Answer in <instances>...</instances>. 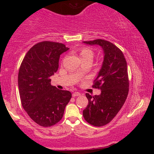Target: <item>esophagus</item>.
Masks as SVG:
<instances>
[{
    "label": "esophagus",
    "instance_id": "esophagus-1",
    "mask_svg": "<svg viewBox=\"0 0 154 154\" xmlns=\"http://www.w3.org/2000/svg\"><path fill=\"white\" fill-rule=\"evenodd\" d=\"M80 95V93L79 92H75V93H72V96L73 97H77V96H79Z\"/></svg>",
    "mask_w": 154,
    "mask_h": 154
}]
</instances>
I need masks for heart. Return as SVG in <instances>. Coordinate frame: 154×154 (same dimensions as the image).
I'll return each instance as SVG.
<instances>
[{
    "label": "heart",
    "instance_id": "obj_1",
    "mask_svg": "<svg viewBox=\"0 0 154 154\" xmlns=\"http://www.w3.org/2000/svg\"><path fill=\"white\" fill-rule=\"evenodd\" d=\"M79 56L81 60L89 59L92 60L93 57V51L88 47H83L79 50Z\"/></svg>",
    "mask_w": 154,
    "mask_h": 154
}]
</instances>
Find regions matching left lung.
<instances>
[{
    "label": "left lung",
    "instance_id": "8db88e82",
    "mask_svg": "<svg viewBox=\"0 0 154 154\" xmlns=\"http://www.w3.org/2000/svg\"><path fill=\"white\" fill-rule=\"evenodd\" d=\"M83 43L98 45L104 51L103 65L93 85L101 93L94 96L86 93L88 104L82 112L87 122L102 127L115 117L127 99L130 84L127 61L122 51L111 42L97 39Z\"/></svg>",
    "mask_w": 154,
    "mask_h": 154
}]
</instances>
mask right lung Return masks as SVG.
<instances>
[{"mask_svg": "<svg viewBox=\"0 0 154 154\" xmlns=\"http://www.w3.org/2000/svg\"><path fill=\"white\" fill-rule=\"evenodd\" d=\"M68 50L63 43L40 42L28 51L21 63L18 85L22 107L40 126L59 122L72 98L69 91L51 85L50 79L59 68L60 55Z\"/></svg>", "mask_w": 154, "mask_h": 154, "instance_id": "1", "label": "right lung"}]
</instances>
